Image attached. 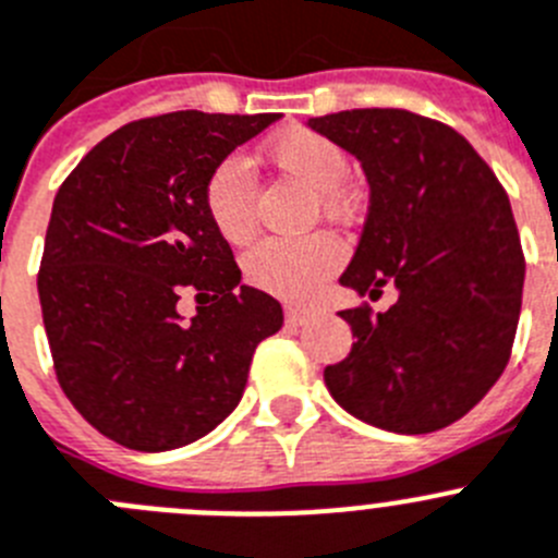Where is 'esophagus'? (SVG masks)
I'll return each instance as SVG.
<instances>
[{
    "mask_svg": "<svg viewBox=\"0 0 558 558\" xmlns=\"http://www.w3.org/2000/svg\"><path fill=\"white\" fill-rule=\"evenodd\" d=\"M284 318H288L290 326H301V324H306V320L313 318V310H310V306L290 304V306H284Z\"/></svg>",
    "mask_w": 558,
    "mask_h": 558,
    "instance_id": "34e87169",
    "label": "esophagus"
}]
</instances>
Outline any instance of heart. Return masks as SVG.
I'll use <instances>...</instances> for the list:
<instances>
[{
  "label": "heart",
  "mask_w": 558,
  "mask_h": 558,
  "mask_svg": "<svg viewBox=\"0 0 558 558\" xmlns=\"http://www.w3.org/2000/svg\"><path fill=\"white\" fill-rule=\"evenodd\" d=\"M270 160L320 193L326 213H340L349 202L345 182L351 160L340 143L324 132L293 126L268 146ZM202 204L209 223L227 243L243 245L254 234V173L248 160L229 155L216 162L202 187ZM342 252L329 234L306 238H268L252 245L243 257L245 279L259 290L282 299H306L340 268Z\"/></svg>",
  "instance_id": "1"
}]
</instances>
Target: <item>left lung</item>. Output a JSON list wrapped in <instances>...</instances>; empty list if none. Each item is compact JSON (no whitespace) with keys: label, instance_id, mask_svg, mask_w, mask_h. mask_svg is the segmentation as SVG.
I'll list each match as a JSON object with an SVG mask.
<instances>
[{"label":"left lung","instance_id":"1","mask_svg":"<svg viewBox=\"0 0 558 558\" xmlns=\"http://www.w3.org/2000/svg\"><path fill=\"white\" fill-rule=\"evenodd\" d=\"M362 162L371 207L342 288L387 313L342 310L356 342L324 371L331 398L371 426L426 434L468 415L504 373L525 257L509 196L448 124L392 107L310 119Z\"/></svg>","mask_w":558,"mask_h":558}]
</instances>
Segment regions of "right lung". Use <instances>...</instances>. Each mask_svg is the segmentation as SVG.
<instances>
[{
    "instance_id": "1",
    "label": "right lung",
    "mask_w": 558,
    "mask_h": 558,
    "mask_svg": "<svg viewBox=\"0 0 558 558\" xmlns=\"http://www.w3.org/2000/svg\"><path fill=\"white\" fill-rule=\"evenodd\" d=\"M276 119L179 110L132 121L54 196L38 270L54 373L119 446L157 453L213 432L238 407L254 349L282 329L279 301L240 284L202 204L216 162ZM185 292L199 301L191 322L175 313Z\"/></svg>"
}]
</instances>
